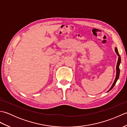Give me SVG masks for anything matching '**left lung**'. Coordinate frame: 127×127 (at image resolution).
Wrapping results in <instances>:
<instances>
[{"label": "left lung", "mask_w": 127, "mask_h": 127, "mask_svg": "<svg viewBox=\"0 0 127 127\" xmlns=\"http://www.w3.org/2000/svg\"><path fill=\"white\" fill-rule=\"evenodd\" d=\"M115 52L116 53L117 55H118V62H117V66H116V78H115V80L114 81V83H113V84L112 85V86L111 87V88H110V90L107 91L109 92L110 91V90H111L113 88V87H114V86L115 85L117 81L118 80V78H119V76H120V64L121 63V57H120V55H119V53H118V50L117 48L116 47H115Z\"/></svg>", "instance_id": "left-lung-1"}]
</instances>
